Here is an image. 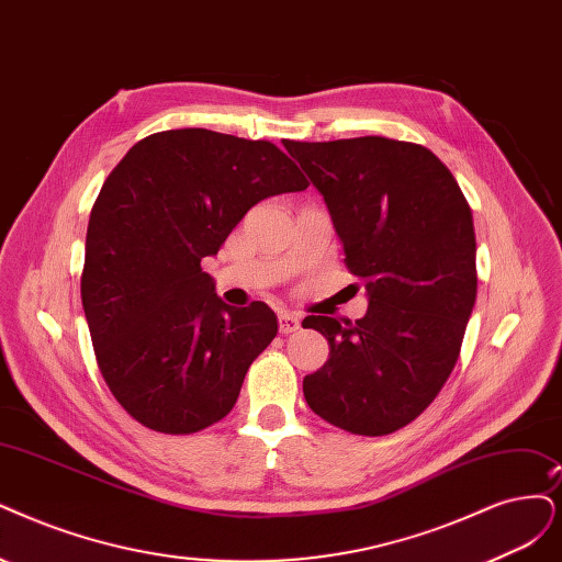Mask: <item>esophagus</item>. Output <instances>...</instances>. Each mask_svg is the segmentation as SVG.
Returning a JSON list of instances; mask_svg holds the SVG:
<instances>
[{"label":"esophagus","mask_w":562,"mask_h":562,"mask_svg":"<svg viewBox=\"0 0 562 562\" xmlns=\"http://www.w3.org/2000/svg\"><path fill=\"white\" fill-rule=\"evenodd\" d=\"M278 324H280V334H296L301 328V317L296 313H280Z\"/></svg>","instance_id":"esophagus-1"}]
</instances>
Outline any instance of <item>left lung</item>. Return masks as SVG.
<instances>
[{"instance_id":"left-lung-1","label":"left lung","mask_w":562,"mask_h":562,"mask_svg":"<svg viewBox=\"0 0 562 562\" xmlns=\"http://www.w3.org/2000/svg\"><path fill=\"white\" fill-rule=\"evenodd\" d=\"M363 280L357 322L307 317L328 361L303 380L315 414L355 435H389L435 401L459 361L476 299V243L459 182L428 148L384 136L284 140Z\"/></svg>"}]
</instances>
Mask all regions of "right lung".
<instances>
[{
    "label": "right lung",
    "mask_w": 562,
    "mask_h": 562,
    "mask_svg": "<svg viewBox=\"0 0 562 562\" xmlns=\"http://www.w3.org/2000/svg\"><path fill=\"white\" fill-rule=\"evenodd\" d=\"M310 182L278 145L211 130L138 140L92 205L80 299L115 401L157 432L224 419L247 368L278 336L276 313L222 303L201 259L259 201Z\"/></svg>",
    "instance_id": "1"
}]
</instances>
